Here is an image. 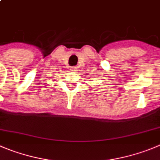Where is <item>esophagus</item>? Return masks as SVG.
Masks as SVG:
<instances>
[{
	"label": "esophagus",
	"instance_id": "34e87169",
	"mask_svg": "<svg viewBox=\"0 0 160 160\" xmlns=\"http://www.w3.org/2000/svg\"><path fill=\"white\" fill-rule=\"evenodd\" d=\"M76 69H77V67L76 66L71 67V71H76Z\"/></svg>",
	"mask_w": 160,
	"mask_h": 160
}]
</instances>
